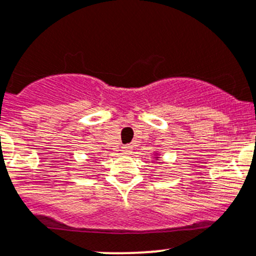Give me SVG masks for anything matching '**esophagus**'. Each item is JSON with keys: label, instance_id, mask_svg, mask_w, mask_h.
<instances>
[{"label": "esophagus", "instance_id": "34e87169", "mask_svg": "<svg viewBox=\"0 0 256 256\" xmlns=\"http://www.w3.org/2000/svg\"><path fill=\"white\" fill-rule=\"evenodd\" d=\"M122 152L124 154H130V153L132 152V146H131V144H125V146L122 147Z\"/></svg>", "mask_w": 256, "mask_h": 256}]
</instances>
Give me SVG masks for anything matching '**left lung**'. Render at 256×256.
Here are the masks:
<instances>
[{
    "mask_svg": "<svg viewBox=\"0 0 256 256\" xmlns=\"http://www.w3.org/2000/svg\"><path fill=\"white\" fill-rule=\"evenodd\" d=\"M157 158H158V157H157Z\"/></svg>",
    "mask_w": 256,
    "mask_h": 256,
    "instance_id": "left-lung-1",
    "label": "left lung"
}]
</instances>
